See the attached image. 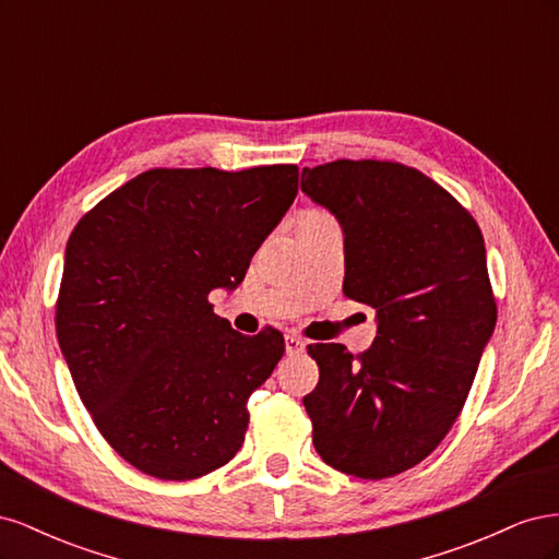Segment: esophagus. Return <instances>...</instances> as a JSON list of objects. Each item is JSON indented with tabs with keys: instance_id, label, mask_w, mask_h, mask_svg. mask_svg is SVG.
I'll return each mask as SVG.
<instances>
[{
	"instance_id": "1",
	"label": "esophagus",
	"mask_w": 559,
	"mask_h": 559,
	"mask_svg": "<svg viewBox=\"0 0 559 559\" xmlns=\"http://www.w3.org/2000/svg\"><path fill=\"white\" fill-rule=\"evenodd\" d=\"M284 347H286V354H289V357H294V354L306 352V341H302V337H298V335H286L284 337Z\"/></svg>"
}]
</instances>
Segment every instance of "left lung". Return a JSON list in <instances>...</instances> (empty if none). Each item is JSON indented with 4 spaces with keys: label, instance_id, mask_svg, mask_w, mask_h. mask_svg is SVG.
<instances>
[{
    "label": "left lung",
    "instance_id": "obj_1",
    "mask_svg": "<svg viewBox=\"0 0 559 559\" xmlns=\"http://www.w3.org/2000/svg\"><path fill=\"white\" fill-rule=\"evenodd\" d=\"M300 191L341 224L343 292L378 324L357 359L341 343L308 347L312 443L349 476L392 478L443 441L495 333L483 235L445 189L399 163L306 167Z\"/></svg>",
    "mask_w": 559,
    "mask_h": 559
}]
</instances>
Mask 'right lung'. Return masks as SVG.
Segmentation results:
<instances>
[{"label": "right lung", "instance_id": "1", "mask_svg": "<svg viewBox=\"0 0 559 559\" xmlns=\"http://www.w3.org/2000/svg\"><path fill=\"white\" fill-rule=\"evenodd\" d=\"M296 193V165L148 170L70 235L56 308L62 357L99 433L146 476L200 478L242 448L247 401L284 337L238 333L207 296L238 289Z\"/></svg>", "mask_w": 559, "mask_h": 559}]
</instances>
